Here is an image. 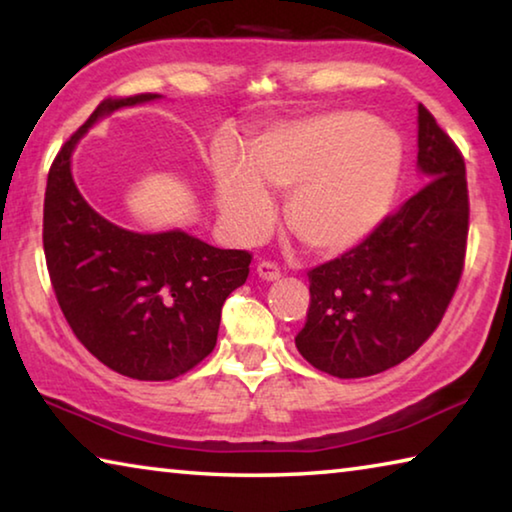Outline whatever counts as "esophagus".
Instances as JSON below:
<instances>
[{
	"label": "esophagus",
	"instance_id": "esophagus-1",
	"mask_svg": "<svg viewBox=\"0 0 512 512\" xmlns=\"http://www.w3.org/2000/svg\"><path fill=\"white\" fill-rule=\"evenodd\" d=\"M257 275L262 277L266 282L280 280V268H277L273 262H259L257 264Z\"/></svg>",
	"mask_w": 512,
	"mask_h": 512
}]
</instances>
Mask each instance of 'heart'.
<instances>
[{
  "label": "heart",
  "instance_id": "1",
  "mask_svg": "<svg viewBox=\"0 0 512 512\" xmlns=\"http://www.w3.org/2000/svg\"><path fill=\"white\" fill-rule=\"evenodd\" d=\"M404 151L391 128L361 110H334L284 124L253 144L248 160L214 167L216 205L250 239L273 219L271 192H289L287 223L302 246L341 255L375 232L395 203Z\"/></svg>",
  "mask_w": 512,
  "mask_h": 512
}]
</instances>
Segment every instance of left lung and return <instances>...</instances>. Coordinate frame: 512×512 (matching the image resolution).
Here are the masks:
<instances>
[{"instance_id": "obj_1", "label": "left lung", "mask_w": 512, "mask_h": 512, "mask_svg": "<svg viewBox=\"0 0 512 512\" xmlns=\"http://www.w3.org/2000/svg\"><path fill=\"white\" fill-rule=\"evenodd\" d=\"M418 171L429 180L357 248L309 271L311 305L296 348L339 379L397 366L438 327L463 271L465 162L418 106Z\"/></svg>"}]
</instances>
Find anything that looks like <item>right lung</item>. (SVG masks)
<instances>
[{"label": "right lung", "instance_id": "obj_1", "mask_svg": "<svg viewBox=\"0 0 512 512\" xmlns=\"http://www.w3.org/2000/svg\"><path fill=\"white\" fill-rule=\"evenodd\" d=\"M162 94L108 99L65 142L45 192V257L58 305L76 339L103 366L167 381L214 350L221 307L248 277L246 250H223L185 230L133 232L85 201L72 176L76 144L121 108Z\"/></svg>", "mask_w": 512, "mask_h": 512}]
</instances>
